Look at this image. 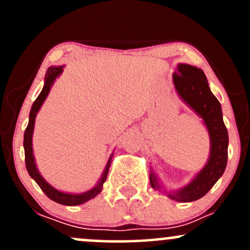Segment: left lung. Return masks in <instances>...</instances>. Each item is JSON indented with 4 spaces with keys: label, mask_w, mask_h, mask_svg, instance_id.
I'll return each mask as SVG.
<instances>
[{
    "label": "left lung",
    "mask_w": 250,
    "mask_h": 250,
    "mask_svg": "<svg viewBox=\"0 0 250 250\" xmlns=\"http://www.w3.org/2000/svg\"><path fill=\"white\" fill-rule=\"evenodd\" d=\"M173 81L183 101L202 117L210 137V156L207 165L189 185L168 194L171 200L191 202L205 196L225 173L228 160V131L223 122L219 100L209 89L207 77L202 70L181 63L174 73ZM149 179L151 187L159 190L161 189L153 170L149 174Z\"/></svg>",
    "instance_id": "obj_1"
}]
</instances>
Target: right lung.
I'll return each instance as SVG.
<instances>
[{
    "label": "right lung",
    "instance_id": "right-lung-1",
    "mask_svg": "<svg viewBox=\"0 0 250 250\" xmlns=\"http://www.w3.org/2000/svg\"><path fill=\"white\" fill-rule=\"evenodd\" d=\"M62 67H50L49 69L47 70V74H45L44 77V85H43L42 91L40 93V95L37 96V99L34 102L33 107H31L30 114H29V123H28L27 128H25L24 131V140H23V147H24V156H25V167H27L28 173H29L31 179L36 181L37 185L40 186V188L42 189V191L49 197L50 200L55 201V202L60 203V205L64 206H77L82 205V203L87 202V201L91 200L93 197H95L97 194L101 193L103 183L107 180V175L109 171V167H110L111 162V156L109 159V161L105 166L104 171H103V175L100 180V182L90 190L85 191V193L82 194H68V193H62V191L56 190L55 188H53L49 183L47 182L41 174L37 170L36 165H35V159H34L33 154V143H31V139H33V130H34V123H35V117L37 111L41 108L42 103L44 102L45 97L49 94V90L51 88V84H53L54 81L60 74L62 73Z\"/></svg>",
    "mask_w": 250,
    "mask_h": 250
}]
</instances>
